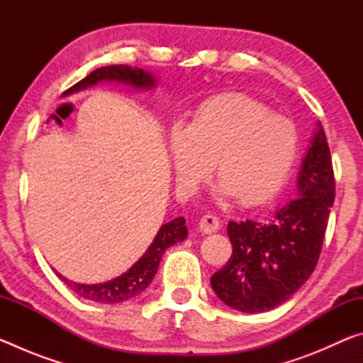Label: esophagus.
Instances as JSON below:
<instances>
[{"label": "esophagus", "instance_id": "34e87169", "mask_svg": "<svg viewBox=\"0 0 363 363\" xmlns=\"http://www.w3.org/2000/svg\"><path fill=\"white\" fill-rule=\"evenodd\" d=\"M219 219L216 216H213V214H205V216L200 219L199 229L203 233H213L219 229Z\"/></svg>", "mask_w": 363, "mask_h": 363}]
</instances>
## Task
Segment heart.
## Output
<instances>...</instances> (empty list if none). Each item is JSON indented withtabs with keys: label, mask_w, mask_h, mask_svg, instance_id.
Instances as JSON below:
<instances>
[{
	"label": "heart",
	"mask_w": 363,
	"mask_h": 363,
	"mask_svg": "<svg viewBox=\"0 0 363 363\" xmlns=\"http://www.w3.org/2000/svg\"><path fill=\"white\" fill-rule=\"evenodd\" d=\"M294 123L243 94L201 102L184 126L169 134L176 181L192 190L216 167L220 194L242 205H259L279 192L298 157Z\"/></svg>",
	"instance_id": "b5f03b06"
}]
</instances>
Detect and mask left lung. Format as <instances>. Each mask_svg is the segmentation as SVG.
<instances>
[{
	"instance_id": "left-lung-1",
	"label": "left lung",
	"mask_w": 363,
	"mask_h": 363,
	"mask_svg": "<svg viewBox=\"0 0 363 363\" xmlns=\"http://www.w3.org/2000/svg\"><path fill=\"white\" fill-rule=\"evenodd\" d=\"M296 187V199L269 219L227 225L232 255L211 277L213 290L225 306L247 314L275 309L314 272L335 201L333 164L320 123L301 163Z\"/></svg>"
}]
</instances>
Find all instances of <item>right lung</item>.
<instances>
[{"mask_svg": "<svg viewBox=\"0 0 363 363\" xmlns=\"http://www.w3.org/2000/svg\"><path fill=\"white\" fill-rule=\"evenodd\" d=\"M108 82V83H120L125 86H130L136 91H149L157 86V78L152 75L150 72L139 69V67H130V65H108L101 67L94 72H91L88 77L78 82L70 89H67L64 96H72L79 91L88 89L91 86L97 83ZM189 235L186 219L176 218L169 223L163 224L160 227L158 233L153 238L150 247L147 248L143 257L133 264V266L126 270L125 274L118 275L108 281H102V284H77L65 279L59 272L57 277L64 281V284L75 291L79 298L93 301V303L99 304H116L123 303V301L133 299L139 296L140 293L147 290V286L152 284L153 277H155L160 261L164 251L174 243L186 240Z\"/></svg>", "mask_w": 363, "mask_h": 363, "instance_id": "add662e5", "label": "right lung"}]
</instances>
